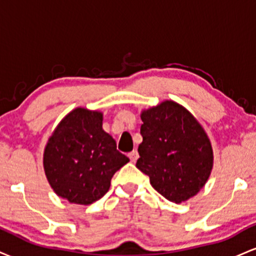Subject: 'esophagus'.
I'll list each match as a JSON object with an SVG mask.
<instances>
[{
	"label": "esophagus",
	"mask_w": 256,
	"mask_h": 256,
	"mask_svg": "<svg viewBox=\"0 0 256 256\" xmlns=\"http://www.w3.org/2000/svg\"><path fill=\"white\" fill-rule=\"evenodd\" d=\"M128 158H130V160L132 161V162H136L137 158H140V155H138L137 150H132L131 152H128Z\"/></svg>",
	"instance_id": "1"
}]
</instances>
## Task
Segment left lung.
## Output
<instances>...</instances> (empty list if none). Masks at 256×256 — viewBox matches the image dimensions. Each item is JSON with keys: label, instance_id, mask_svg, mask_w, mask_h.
<instances>
[{"label": "left lung", "instance_id": "1", "mask_svg": "<svg viewBox=\"0 0 256 256\" xmlns=\"http://www.w3.org/2000/svg\"><path fill=\"white\" fill-rule=\"evenodd\" d=\"M140 118L137 168L168 201L180 204L195 196L213 167L212 146L202 126L173 101L142 112Z\"/></svg>", "mask_w": 256, "mask_h": 256}]
</instances>
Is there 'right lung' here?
I'll list each match as a JSON object with an SVG mask.
<instances>
[{"label": "right lung", "instance_id": "obj_1", "mask_svg": "<svg viewBox=\"0 0 256 256\" xmlns=\"http://www.w3.org/2000/svg\"><path fill=\"white\" fill-rule=\"evenodd\" d=\"M128 161L102 128V113L77 108L61 120L49 138L43 165L60 198L90 204L110 190L114 173Z\"/></svg>", "mask_w": 256, "mask_h": 256}]
</instances>
